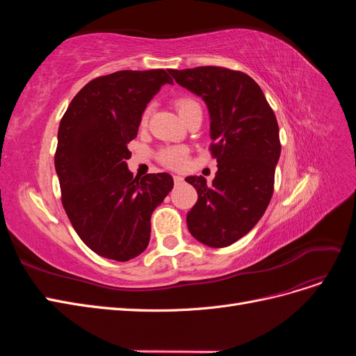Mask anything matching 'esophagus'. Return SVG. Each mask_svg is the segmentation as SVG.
<instances>
[{
	"label": "esophagus",
	"mask_w": 356,
	"mask_h": 356,
	"mask_svg": "<svg viewBox=\"0 0 356 356\" xmlns=\"http://www.w3.org/2000/svg\"><path fill=\"white\" fill-rule=\"evenodd\" d=\"M174 181H175V184L178 186V184H181V182H182V181H184V178H182V177H179V175H175V177H174Z\"/></svg>",
	"instance_id": "esophagus-1"
}]
</instances>
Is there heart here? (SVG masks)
Returning <instances> with one entry per match:
<instances>
[{
    "mask_svg": "<svg viewBox=\"0 0 356 356\" xmlns=\"http://www.w3.org/2000/svg\"><path fill=\"white\" fill-rule=\"evenodd\" d=\"M175 106L177 110L181 115V118H184L186 115H188L190 113H193L195 110H200V105L191 98H179L177 99L175 102ZM148 115H149V111L147 110L143 117H141V126H145L147 124V120H148ZM159 159L163 165H166L168 168H172V169H178V168H182L186 163V159H187V149L182 148V147H168V148H163L159 154Z\"/></svg>",
    "mask_w": 356,
    "mask_h": 356,
    "instance_id": "1",
    "label": "heart"
}]
</instances>
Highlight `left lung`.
<instances>
[{
    "label": "left lung",
    "mask_w": 356,
    "mask_h": 356,
    "mask_svg": "<svg viewBox=\"0 0 356 356\" xmlns=\"http://www.w3.org/2000/svg\"><path fill=\"white\" fill-rule=\"evenodd\" d=\"M169 74L207 104L211 153L218 163L212 184L186 178L199 196L187 213L188 230L203 245L229 246L254 229L272 199L281 156L275 113L260 86L241 71L199 67Z\"/></svg>",
    "instance_id": "left-lung-1"
}]
</instances>
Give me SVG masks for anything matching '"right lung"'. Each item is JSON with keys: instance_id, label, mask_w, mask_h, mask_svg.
Returning a JSON list of instances; mask_svg holds the SVG:
<instances>
[{"instance_id": "right-lung-1", "label": "right lung", "mask_w": 356, "mask_h": 356, "mask_svg": "<svg viewBox=\"0 0 356 356\" xmlns=\"http://www.w3.org/2000/svg\"><path fill=\"white\" fill-rule=\"evenodd\" d=\"M163 84H172L165 70L98 77L74 96L59 124L55 168L62 204L80 239L110 260L145 251L152 213L174 188L166 172L134 178L127 168V144Z\"/></svg>"}]
</instances>
